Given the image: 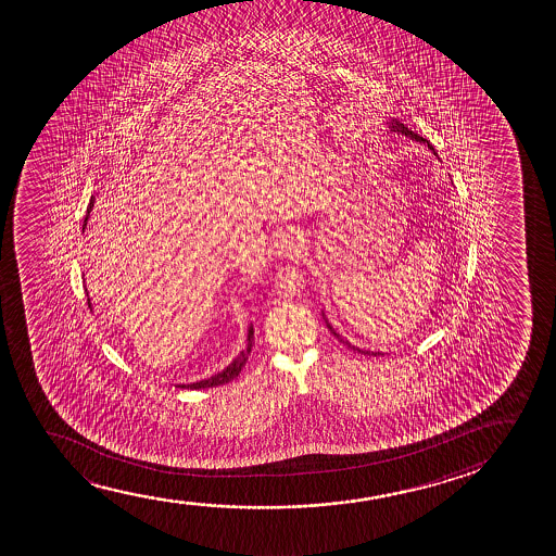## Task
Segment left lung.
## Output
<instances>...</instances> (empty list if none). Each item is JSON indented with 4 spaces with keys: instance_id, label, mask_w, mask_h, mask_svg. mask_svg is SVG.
<instances>
[{
    "instance_id": "8db88e82",
    "label": "left lung",
    "mask_w": 556,
    "mask_h": 556,
    "mask_svg": "<svg viewBox=\"0 0 556 556\" xmlns=\"http://www.w3.org/2000/svg\"><path fill=\"white\" fill-rule=\"evenodd\" d=\"M391 129L396 130V132H401V135H404V137L414 138V140H419V142H427V140H424V138L418 137V135H416V132H412V130L408 129V127H404L403 123L391 122ZM427 146H429V148H431V150H433V152H434L433 146L429 144V142H427ZM327 325H328V323H327ZM328 328H330V332H332V334H334L336 338H338V340H342V338H340V334H338V332H336L334 328L330 327V325H328ZM342 342H343V340H342ZM348 345H350V343H348ZM353 350L361 351V353H366V355H378V353H376V351H363V350H357V348H353Z\"/></svg>"
}]
</instances>
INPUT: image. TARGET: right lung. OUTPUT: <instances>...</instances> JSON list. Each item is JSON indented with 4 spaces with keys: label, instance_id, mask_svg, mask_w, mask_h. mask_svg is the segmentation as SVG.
<instances>
[{
    "label": "right lung",
    "instance_id": "1",
    "mask_svg": "<svg viewBox=\"0 0 556 556\" xmlns=\"http://www.w3.org/2000/svg\"><path fill=\"white\" fill-rule=\"evenodd\" d=\"M92 208V199L91 205L87 208V213ZM87 224V218L84 220V226ZM252 343H254V330H249V348L247 351H243L239 357L228 366V368H224L220 374H216L213 378H208V380L198 381V383H191V386H182V388L188 389H206V388H216V386H224V383H228V381L233 380L239 376V372L243 370V366L247 365V358H249V351H251Z\"/></svg>",
    "mask_w": 556,
    "mask_h": 556
}]
</instances>
